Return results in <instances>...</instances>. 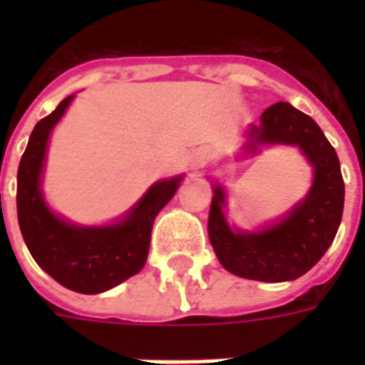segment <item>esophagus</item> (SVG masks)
I'll return each mask as SVG.
<instances>
[{"mask_svg":"<svg viewBox=\"0 0 365 365\" xmlns=\"http://www.w3.org/2000/svg\"><path fill=\"white\" fill-rule=\"evenodd\" d=\"M211 160H213V154H211V150H209V148H199V150L193 154V166L203 168V166H207Z\"/></svg>","mask_w":365,"mask_h":365,"instance_id":"1","label":"esophagus"}]
</instances>
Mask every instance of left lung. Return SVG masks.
<instances>
[{"label":"left lung","mask_w":365,"mask_h":365,"mask_svg":"<svg viewBox=\"0 0 365 365\" xmlns=\"http://www.w3.org/2000/svg\"><path fill=\"white\" fill-rule=\"evenodd\" d=\"M264 144L299 146L313 166V185L307 197L258 232L232 230L225 219V190L215 185L209 211V240L222 268L256 282L297 279L329 250L342 221L344 180L336 150L309 115L289 103H274L262 113L260 125L248 128L246 152Z\"/></svg>","instance_id":"left-lung-1"}]
</instances>
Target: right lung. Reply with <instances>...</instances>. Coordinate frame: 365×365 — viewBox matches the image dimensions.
<instances>
[{
  "instance_id": "right-lung-1",
  "label": "right lung",
  "mask_w": 365,
  "mask_h": 365,
  "mask_svg": "<svg viewBox=\"0 0 365 365\" xmlns=\"http://www.w3.org/2000/svg\"><path fill=\"white\" fill-rule=\"evenodd\" d=\"M74 96L35 125L17 172V219L35 262L60 285L78 293H101L143 269L150 248L152 225L174 197L182 175L152 185L120 222L78 227L52 213L41 190L48 136Z\"/></svg>"
}]
</instances>
